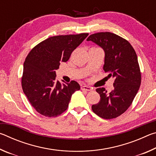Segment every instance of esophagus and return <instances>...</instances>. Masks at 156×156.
<instances>
[{
	"instance_id": "esophagus-1",
	"label": "esophagus",
	"mask_w": 156,
	"mask_h": 156,
	"mask_svg": "<svg viewBox=\"0 0 156 156\" xmlns=\"http://www.w3.org/2000/svg\"><path fill=\"white\" fill-rule=\"evenodd\" d=\"M81 89L82 90H84V91H92V89L90 87H88V86H86V85H84V86H82L81 87Z\"/></svg>"
}]
</instances>
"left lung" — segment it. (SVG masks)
Listing matches in <instances>:
<instances>
[{"mask_svg": "<svg viewBox=\"0 0 156 156\" xmlns=\"http://www.w3.org/2000/svg\"><path fill=\"white\" fill-rule=\"evenodd\" d=\"M87 41L103 49V69L109 73L108 77L114 78L111 91L103 87L96 89L100 100L91 109L104 119L115 118L130 107L140 86L141 73L136 53L127 41L111 32L91 34Z\"/></svg>", "mask_w": 156, "mask_h": 156, "instance_id": "obj_1", "label": "left lung"}]
</instances>
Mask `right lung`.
Here are the masks:
<instances>
[{
    "label": "right lung",
    "instance_id": "1",
    "mask_svg": "<svg viewBox=\"0 0 156 156\" xmlns=\"http://www.w3.org/2000/svg\"><path fill=\"white\" fill-rule=\"evenodd\" d=\"M89 34L52 36L31 50L23 65L22 87L34 109L46 117H56L67 110L71 97L80 89L77 82L60 83L56 70L67 62Z\"/></svg>",
    "mask_w": 156,
    "mask_h": 156
}]
</instances>
